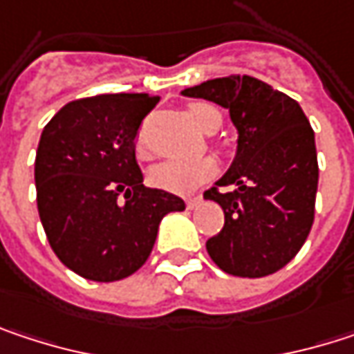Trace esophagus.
I'll return each mask as SVG.
<instances>
[{
	"instance_id": "34e87169",
	"label": "esophagus",
	"mask_w": 354,
	"mask_h": 354,
	"mask_svg": "<svg viewBox=\"0 0 354 354\" xmlns=\"http://www.w3.org/2000/svg\"><path fill=\"white\" fill-rule=\"evenodd\" d=\"M201 201H203L201 196H190V198H186V207L192 211V209H196V207L201 205Z\"/></svg>"
}]
</instances>
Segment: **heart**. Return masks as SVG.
<instances>
[{
	"instance_id": "b5f03b06",
	"label": "heart",
	"mask_w": 354,
	"mask_h": 354,
	"mask_svg": "<svg viewBox=\"0 0 354 354\" xmlns=\"http://www.w3.org/2000/svg\"><path fill=\"white\" fill-rule=\"evenodd\" d=\"M192 120L196 127L205 133H215L221 127V112L211 104H190L188 108ZM139 153H143V147L139 145ZM217 172V166L211 158H196V160H166L151 168L149 178L158 188L186 194L192 192L203 182L211 180Z\"/></svg>"
}]
</instances>
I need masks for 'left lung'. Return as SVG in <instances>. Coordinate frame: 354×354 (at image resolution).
Masks as SVG:
<instances>
[{
  "label": "left lung",
  "instance_id": "1",
  "mask_svg": "<svg viewBox=\"0 0 354 354\" xmlns=\"http://www.w3.org/2000/svg\"><path fill=\"white\" fill-rule=\"evenodd\" d=\"M230 110L238 131L236 158L205 198L221 205L223 230L207 240L227 274L258 279L277 272L308 240L318 190L316 139L301 106L250 75L207 80L180 92Z\"/></svg>",
  "mask_w": 354,
  "mask_h": 354
}]
</instances>
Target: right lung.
I'll return each mask as SVG.
<instances>
[{
	"instance_id": "1",
	"label": "right lung",
	"mask_w": 354,
	"mask_h": 354,
	"mask_svg": "<svg viewBox=\"0 0 354 354\" xmlns=\"http://www.w3.org/2000/svg\"><path fill=\"white\" fill-rule=\"evenodd\" d=\"M149 94L73 100L42 129L35 162L36 205L57 258L88 281L112 283L149 258L164 215L184 201L143 186L135 137L158 104Z\"/></svg>"
}]
</instances>
